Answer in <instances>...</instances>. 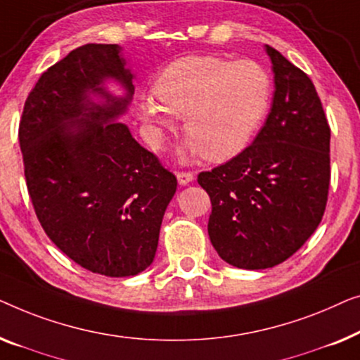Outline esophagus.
I'll list each match as a JSON object with an SVG mask.
<instances>
[{
    "mask_svg": "<svg viewBox=\"0 0 360 360\" xmlns=\"http://www.w3.org/2000/svg\"><path fill=\"white\" fill-rule=\"evenodd\" d=\"M176 176H178V182L181 186H186L194 181V173H191V171H178V174Z\"/></svg>",
    "mask_w": 360,
    "mask_h": 360,
    "instance_id": "1",
    "label": "esophagus"
}]
</instances>
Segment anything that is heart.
Wrapping results in <instances>:
<instances>
[{"mask_svg":"<svg viewBox=\"0 0 360 360\" xmlns=\"http://www.w3.org/2000/svg\"><path fill=\"white\" fill-rule=\"evenodd\" d=\"M271 78L251 60L186 57L169 63L153 83L151 101L140 104L148 141L160 148L165 134L184 117L189 135L182 153L225 161L241 153L261 127L271 104Z\"/></svg>","mask_w":360,"mask_h":360,"instance_id":"b5f03b06","label":"heart"}]
</instances>
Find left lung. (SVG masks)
<instances>
[{
    "instance_id": "left-lung-1",
    "label": "left lung",
    "mask_w": 360,
    "mask_h": 360,
    "mask_svg": "<svg viewBox=\"0 0 360 360\" xmlns=\"http://www.w3.org/2000/svg\"><path fill=\"white\" fill-rule=\"evenodd\" d=\"M274 99L252 143L197 182L212 202L209 236L221 259L267 269L288 259L320 225L330 191L331 130L315 84L266 45Z\"/></svg>"
}]
</instances>
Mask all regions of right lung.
<instances>
[{
  "instance_id": "obj_1",
  "label": "right lung",
  "mask_w": 360,
  "mask_h": 360,
  "mask_svg": "<svg viewBox=\"0 0 360 360\" xmlns=\"http://www.w3.org/2000/svg\"><path fill=\"white\" fill-rule=\"evenodd\" d=\"M105 77L120 80L128 96L109 95ZM131 79L117 44H86L42 73L19 122L24 176L44 231L70 259L108 277L136 276L153 262L178 187L115 122L134 94Z\"/></svg>"
}]
</instances>
